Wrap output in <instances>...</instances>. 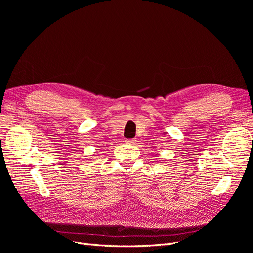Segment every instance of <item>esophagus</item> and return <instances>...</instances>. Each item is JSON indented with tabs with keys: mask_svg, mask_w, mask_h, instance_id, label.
<instances>
[{
	"mask_svg": "<svg viewBox=\"0 0 253 253\" xmlns=\"http://www.w3.org/2000/svg\"><path fill=\"white\" fill-rule=\"evenodd\" d=\"M126 142L127 144H136L137 141H136L135 139H129V140H126Z\"/></svg>",
	"mask_w": 253,
	"mask_h": 253,
	"instance_id": "34e87169",
	"label": "esophagus"
}]
</instances>
